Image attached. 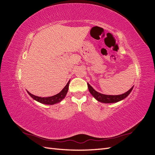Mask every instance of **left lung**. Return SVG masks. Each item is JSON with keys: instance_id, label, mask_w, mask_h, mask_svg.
Listing matches in <instances>:
<instances>
[{"instance_id": "8db88e82", "label": "left lung", "mask_w": 155, "mask_h": 155, "mask_svg": "<svg viewBox=\"0 0 155 155\" xmlns=\"http://www.w3.org/2000/svg\"><path fill=\"white\" fill-rule=\"evenodd\" d=\"M88 85V91L91 92V94L93 96V97L95 98L96 100H97L98 101L101 102V103H104V104H112V103H116L118 102L121 100H122L127 96L130 92L132 91L133 87L131 88L130 89L126 92L124 94H122L120 95H105V94H103L99 93L98 92L96 91L88 83H87Z\"/></svg>"}]
</instances>
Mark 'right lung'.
I'll return each instance as SVG.
<instances>
[{"mask_svg": "<svg viewBox=\"0 0 155 155\" xmlns=\"http://www.w3.org/2000/svg\"><path fill=\"white\" fill-rule=\"evenodd\" d=\"M69 83H70V81L67 83L66 86L63 88V89L59 93L57 94L56 95H54L53 96L41 97L33 95L28 91H27V92L33 98V99L41 103V104H45V105H54V104H57V103L61 101V100H63L65 97V96H66L68 90Z\"/></svg>", "mask_w": 155, "mask_h": 155, "instance_id": "add662e5", "label": "right lung"}]
</instances>
